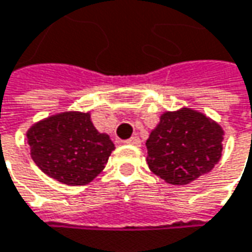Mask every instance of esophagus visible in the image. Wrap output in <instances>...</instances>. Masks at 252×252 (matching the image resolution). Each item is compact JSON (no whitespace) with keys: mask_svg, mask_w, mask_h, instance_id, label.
Wrapping results in <instances>:
<instances>
[{"mask_svg":"<svg viewBox=\"0 0 252 252\" xmlns=\"http://www.w3.org/2000/svg\"><path fill=\"white\" fill-rule=\"evenodd\" d=\"M126 144H129V145H135V147H140L141 140L138 138V137H131L129 140L126 141Z\"/></svg>","mask_w":252,"mask_h":252,"instance_id":"obj_1","label":"esophagus"}]
</instances>
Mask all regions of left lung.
Masks as SVG:
<instances>
[{"instance_id": "8db88e82", "label": "left lung", "mask_w": 252, "mask_h": 252, "mask_svg": "<svg viewBox=\"0 0 252 252\" xmlns=\"http://www.w3.org/2000/svg\"><path fill=\"white\" fill-rule=\"evenodd\" d=\"M222 140L224 129L205 114L191 108L167 111L145 142L147 164L168 184H189L214 168Z\"/></svg>"}]
</instances>
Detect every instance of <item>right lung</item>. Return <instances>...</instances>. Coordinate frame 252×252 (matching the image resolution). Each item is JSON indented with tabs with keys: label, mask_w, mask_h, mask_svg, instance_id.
Here are the masks:
<instances>
[{
	"label": "right lung",
	"mask_w": 252,
	"mask_h": 252,
	"mask_svg": "<svg viewBox=\"0 0 252 252\" xmlns=\"http://www.w3.org/2000/svg\"><path fill=\"white\" fill-rule=\"evenodd\" d=\"M38 168L67 185L91 183L115 150L110 135L96 129L90 112L65 111L35 123L27 131Z\"/></svg>",
	"instance_id": "add662e5"
}]
</instances>
